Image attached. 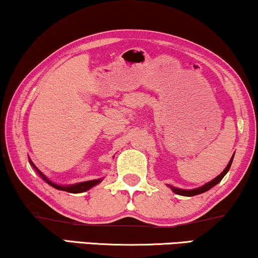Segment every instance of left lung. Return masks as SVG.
Here are the masks:
<instances>
[{
  "mask_svg": "<svg viewBox=\"0 0 258 258\" xmlns=\"http://www.w3.org/2000/svg\"><path fill=\"white\" fill-rule=\"evenodd\" d=\"M234 155H235V153L233 154V157H231L230 161L228 162L227 167H226V168L223 169V172L221 173L220 175H217V176L215 177V179H213L212 181H209V182L205 183V184H203V186H201V187L194 188V189H181V188H177V187L169 186V184H167V186H168V187L170 188V189H172V191H174V193L177 194V195H182V197H194V195H199V194H202V193H205V191L209 190L210 188H213L214 186H216V184L219 183L220 181L223 179L224 175H226V174L228 173V170L230 169V166H231V164H233V160H234Z\"/></svg>",
  "mask_w": 258,
  "mask_h": 258,
  "instance_id": "1",
  "label": "left lung"
}]
</instances>
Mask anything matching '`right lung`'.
Masks as SVG:
<instances>
[{"label": "right lung", "mask_w": 258, "mask_h": 258, "mask_svg": "<svg viewBox=\"0 0 258 258\" xmlns=\"http://www.w3.org/2000/svg\"><path fill=\"white\" fill-rule=\"evenodd\" d=\"M29 161H30V165L34 167V169L37 172L38 175L41 176L46 183H49L50 186L56 188V189H58V190L69 191V193H83V191H86V190L91 189L92 187L97 186V184L100 183L101 180H103V179H96V180H90V181H83V182H78V183H74V184H58V183L53 182V181H51L50 179H48V177H46L44 174H43L41 170H39L37 167L34 165V162H32L30 159H29Z\"/></svg>", "instance_id": "right-lung-1"}]
</instances>
